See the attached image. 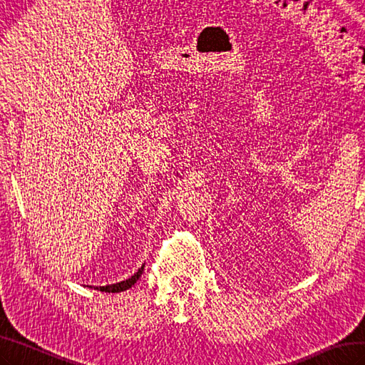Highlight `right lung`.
<instances>
[{
    "instance_id": "obj_1",
    "label": "right lung",
    "mask_w": 365,
    "mask_h": 365,
    "mask_svg": "<svg viewBox=\"0 0 365 365\" xmlns=\"http://www.w3.org/2000/svg\"><path fill=\"white\" fill-rule=\"evenodd\" d=\"M144 266L142 264L140 268L131 275V277H128L127 280H122V282H118V283H113V285H105V287H94V289H99L102 292H120V291H125L128 288H131L135 283L139 280V277L142 275V272H144ZM93 288V287H90Z\"/></svg>"
}]
</instances>
